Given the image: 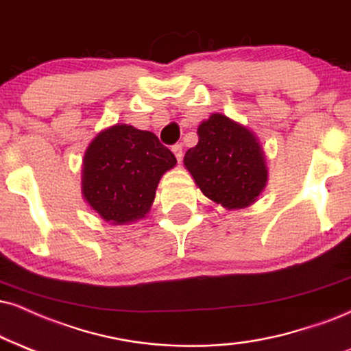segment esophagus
Here are the masks:
<instances>
[{"label": "esophagus", "mask_w": 351, "mask_h": 351, "mask_svg": "<svg viewBox=\"0 0 351 351\" xmlns=\"http://www.w3.org/2000/svg\"><path fill=\"white\" fill-rule=\"evenodd\" d=\"M172 153H174V156L177 158V161H182V156H184V153H182V145H179V143H177V145H174L172 146Z\"/></svg>", "instance_id": "1"}]
</instances>
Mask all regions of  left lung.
Instances as JSON below:
<instances>
[{
	"label": "left lung",
	"mask_w": 351,
	"mask_h": 351,
	"mask_svg": "<svg viewBox=\"0 0 351 351\" xmlns=\"http://www.w3.org/2000/svg\"><path fill=\"white\" fill-rule=\"evenodd\" d=\"M198 138L184 164L205 197L228 210L254 203L267 184V167L252 132L213 114L198 127Z\"/></svg>",
	"instance_id": "obj_1"
}]
</instances>
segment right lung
I'll list each match as a JSON object with an SVG mask.
<instances>
[{
	"label": "right lung",
	"instance_id": "right-lung-1",
	"mask_svg": "<svg viewBox=\"0 0 351 351\" xmlns=\"http://www.w3.org/2000/svg\"><path fill=\"white\" fill-rule=\"evenodd\" d=\"M176 164L154 133L115 125L99 133L86 151L84 198L106 221H135L148 213L159 179Z\"/></svg>",
	"mask_w": 351,
	"mask_h": 351
}]
</instances>
